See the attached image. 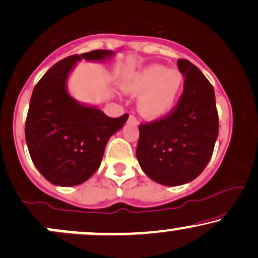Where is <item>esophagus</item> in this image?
Wrapping results in <instances>:
<instances>
[{
	"instance_id": "1",
	"label": "esophagus",
	"mask_w": 258,
	"mask_h": 258,
	"mask_svg": "<svg viewBox=\"0 0 258 258\" xmlns=\"http://www.w3.org/2000/svg\"><path fill=\"white\" fill-rule=\"evenodd\" d=\"M129 122L133 123V124H135V125H136V124H139L138 119H136V118H135L134 116H130V117H129Z\"/></svg>"
}]
</instances>
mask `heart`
Segmentation results:
<instances>
[{
    "label": "heart",
    "mask_w": 258,
    "mask_h": 258,
    "mask_svg": "<svg viewBox=\"0 0 258 258\" xmlns=\"http://www.w3.org/2000/svg\"><path fill=\"white\" fill-rule=\"evenodd\" d=\"M123 90L139 98V110L146 117H160L175 107L183 88V77L177 70L150 65L129 75Z\"/></svg>",
    "instance_id": "b5f03b06"
}]
</instances>
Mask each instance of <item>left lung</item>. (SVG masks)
<instances>
[{"label": "left lung", "mask_w": 258, "mask_h": 258, "mask_svg": "<svg viewBox=\"0 0 258 258\" xmlns=\"http://www.w3.org/2000/svg\"><path fill=\"white\" fill-rule=\"evenodd\" d=\"M184 77L176 107L163 119L139 126L136 158L142 171L164 186L188 183L202 174L219 135L214 88L188 60L178 59Z\"/></svg>", "instance_id": "1"}]
</instances>
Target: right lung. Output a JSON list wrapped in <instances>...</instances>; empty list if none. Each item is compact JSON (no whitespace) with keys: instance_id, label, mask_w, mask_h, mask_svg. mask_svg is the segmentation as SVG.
<instances>
[{"instance_id":"right-lung-1","label":"right lung","mask_w":258,"mask_h":258,"mask_svg":"<svg viewBox=\"0 0 258 258\" xmlns=\"http://www.w3.org/2000/svg\"><path fill=\"white\" fill-rule=\"evenodd\" d=\"M114 55L113 50L99 49L65 57L33 89L25 124L26 145L37 170L55 186L86 182L101 164L107 141L128 119V114L107 117L98 106L77 101L68 90L77 62H104Z\"/></svg>"}]
</instances>
